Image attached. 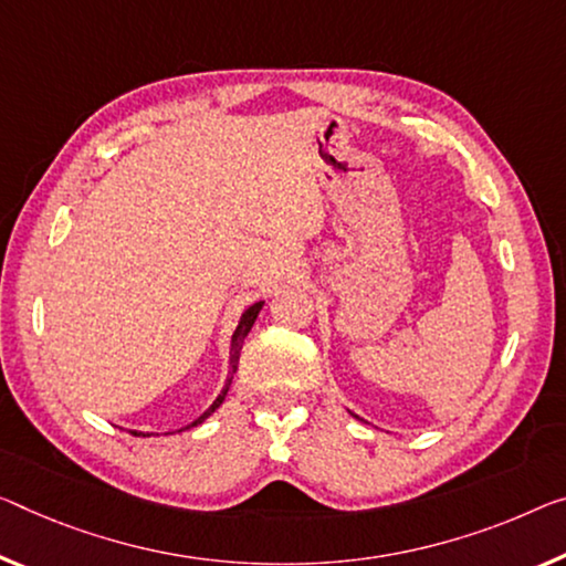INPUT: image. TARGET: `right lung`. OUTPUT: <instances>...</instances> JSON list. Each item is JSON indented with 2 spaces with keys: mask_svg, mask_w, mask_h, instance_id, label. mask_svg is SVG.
Instances as JSON below:
<instances>
[{
  "mask_svg": "<svg viewBox=\"0 0 566 566\" xmlns=\"http://www.w3.org/2000/svg\"><path fill=\"white\" fill-rule=\"evenodd\" d=\"M260 308H263V301L253 303V306H250V308H248V311L242 313V316H240V324H238V328H234V334H232V349H230V374H228V381H224L222 392L217 395V399H214V402H212L210 410H207L202 417H197V420H195L192 424H187V428H195V424L205 422L207 417H210V415L217 410V407H220V405L224 402V397H228V389H230V385H232V374L238 371V361H240V349H242V342H245V336L250 334V328H253V324H255V318H258ZM187 428H185V430H187ZM132 434H136V438H149V434L138 432V430H132Z\"/></svg>",
  "mask_w": 566,
  "mask_h": 566,
  "instance_id": "obj_1",
  "label": "right lung"
}]
</instances>
